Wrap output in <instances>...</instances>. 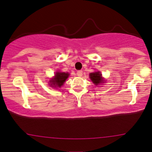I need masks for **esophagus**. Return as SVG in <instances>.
Returning <instances> with one entry per match:
<instances>
[{
    "mask_svg": "<svg viewBox=\"0 0 152 152\" xmlns=\"http://www.w3.org/2000/svg\"><path fill=\"white\" fill-rule=\"evenodd\" d=\"M76 74H77V76H82V74H83V72H82V70H78Z\"/></svg>",
    "mask_w": 152,
    "mask_h": 152,
    "instance_id": "esophagus-1",
    "label": "esophagus"
}]
</instances>
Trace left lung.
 Returning a JSON list of instances; mask_svg holds the SVG:
<instances>
[{
	"instance_id": "obj_1",
	"label": "left lung",
	"mask_w": 152,
	"mask_h": 152,
	"mask_svg": "<svg viewBox=\"0 0 152 152\" xmlns=\"http://www.w3.org/2000/svg\"><path fill=\"white\" fill-rule=\"evenodd\" d=\"M90 79L93 81V83L96 85H99V84H101L103 82V79H102V74H101V73L99 71L94 72V73H90Z\"/></svg>"
}]
</instances>
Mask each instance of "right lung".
<instances>
[{"mask_svg": "<svg viewBox=\"0 0 152 152\" xmlns=\"http://www.w3.org/2000/svg\"><path fill=\"white\" fill-rule=\"evenodd\" d=\"M69 73H64V72H56V74H55L54 78L51 79L50 81V86L53 87H60L61 86L63 85L64 82H65V80L68 78Z\"/></svg>", "mask_w": 152, "mask_h": 152, "instance_id": "1", "label": "right lung"}]
</instances>
